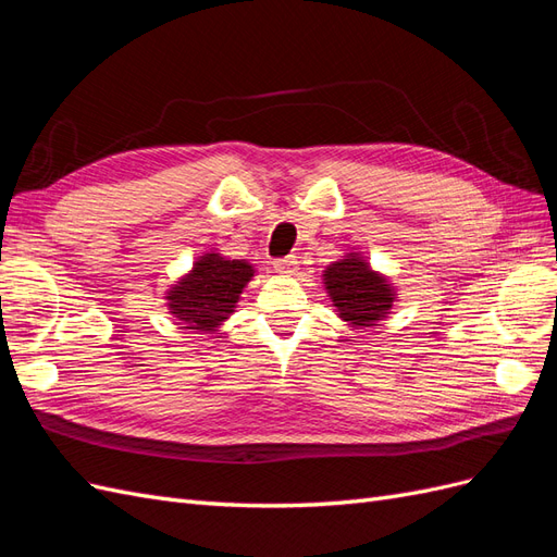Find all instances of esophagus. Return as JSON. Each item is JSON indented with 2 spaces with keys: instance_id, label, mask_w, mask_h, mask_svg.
Instances as JSON below:
<instances>
[{
  "instance_id": "34e87169",
  "label": "esophagus",
  "mask_w": 557,
  "mask_h": 557,
  "mask_svg": "<svg viewBox=\"0 0 557 557\" xmlns=\"http://www.w3.org/2000/svg\"><path fill=\"white\" fill-rule=\"evenodd\" d=\"M274 269L283 276H293L297 272V260L295 258H283L274 262Z\"/></svg>"
}]
</instances>
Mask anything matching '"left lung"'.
Wrapping results in <instances>:
<instances>
[{"label":"left lung","mask_w":557,"mask_h":557,"mask_svg":"<svg viewBox=\"0 0 557 557\" xmlns=\"http://www.w3.org/2000/svg\"><path fill=\"white\" fill-rule=\"evenodd\" d=\"M325 293L332 307L350 330H364L376 325L393 313L397 288L391 281L369 264L362 252H344L323 269Z\"/></svg>","instance_id":"left-lung-1"}]
</instances>
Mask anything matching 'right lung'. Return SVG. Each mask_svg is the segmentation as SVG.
<instances>
[{"mask_svg": "<svg viewBox=\"0 0 557 557\" xmlns=\"http://www.w3.org/2000/svg\"><path fill=\"white\" fill-rule=\"evenodd\" d=\"M252 276L256 267L248 260H232L215 248L207 250L193 262L190 272L164 293L166 309L185 330L215 334L237 309Z\"/></svg>", "mask_w": 557, "mask_h": 557, "instance_id": "1", "label": "right lung"}]
</instances>
